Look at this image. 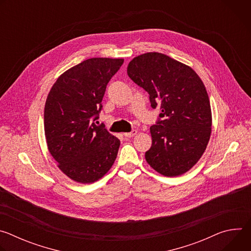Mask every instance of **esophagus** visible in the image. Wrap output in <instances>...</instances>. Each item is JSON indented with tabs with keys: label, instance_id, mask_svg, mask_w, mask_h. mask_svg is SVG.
<instances>
[{
	"label": "esophagus",
	"instance_id": "34e87169",
	"mask_svg": "<svg viewBox=\"0 0 251 251\" xmlns=\"http://www.w3.org/2000/svg\"><path fill=\"white\" fill-rule=\"evenodd\" d=\"M137 134V130H132L131 132H127V133H124V136L126 138H131L133 136H135Z\"/></svg>",
	"mask_w": 251,
	"mask_h": 251
}]
</instances>
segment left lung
<instances>
[{"mask_svg": "<svg viewBox=\"0 0 251 251\" xmlns=\"http://www.w3.org/2000/svg\"><path fill=\"white\" fill-rule=\"evenodd\" d=\"M128 76L149 93L152 108L162 113L150 127L152 146L147 163L167 176L188 172L201 159L211 132L206 89L190 66L160 52L134 57Z\"/></svg>", "mask_w": 251, "mask_h": 251, "instance_id": "8db88e82", "label": "left lung"}]
</instances>
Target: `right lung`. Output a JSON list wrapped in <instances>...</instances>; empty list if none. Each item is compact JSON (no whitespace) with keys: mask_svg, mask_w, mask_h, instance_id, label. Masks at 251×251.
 Returning <instances> with one entry per match:
<instances>
[{"mask_svg":"<svg viewBox=\"0 0 251 251\" xmlns=\"http://www.w3.org/2000/svg\"><path fill=\"white\" fill-rule=\"evenodd\" d=\"M124 59L93 57L69 68L52 85L45 106L48 148L58 168L82 184L98 181L112 167L120 141L97 126L106 86Z\"/></svg>","mask_w":251,"mask_h":251,"instance_id":"right-lung-1","label":"right lung"}]
</instances>
